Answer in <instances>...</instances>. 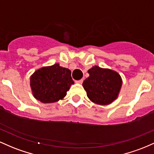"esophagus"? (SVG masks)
<instances>
[{
	"label": "esophagus",
	"mask_w": 154,
	"mask_h": 154,
	"mask_svg": "<svg viewBox=\"0 0 154 154\" xmlns=\"http://www.w3.org/2000/svg\"><path fill=\"white\" fill-rule=\"evenodd\" d=\"M75 83H77V84H82L83 83V79H81V80H79V81H75Z\"/></svg>",
	"instance_id": "1"
}]
</instances>
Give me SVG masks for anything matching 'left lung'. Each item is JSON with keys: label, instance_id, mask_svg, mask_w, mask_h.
I'll list each match as a JSON object with an SVG mask.
<instances>
[{"label": "left lung", "instance_id": "1", "mask_svg": "<svg viewBox=\"0 0 154 154\" xmlns=\"http://www.w3.org/2000/svg\"><path fill=\"white\" fill-rule=\"evenodd\" d=\"M89 76L83 82V87L92 103L107 105L118 98L122 86L119 72L94 65L88 70Z\"/></svg>", "mask_w": 154, "mask_h": 154}]
</instances>
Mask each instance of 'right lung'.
<instances>
[{
	"label": "right lung",
	"instance_id": "1",
	"mask_svg": "<svg viewBox=\"0 0 154 154\" xmlns=\"http://www.w3.org/2000/svg\"><path fill=\"white\" fill-rule=\"evenodd\" d=\"M73 84L71 71L58 63L38 69L30 78L32 95L43 103L63 100Z\"/></svg>",
	"mask_w": 154,
	"mask_h": 154
}]
</instances>
